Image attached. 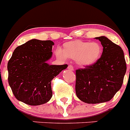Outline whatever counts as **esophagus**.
<instances>
[{"instance_id": "esophagus-1", "label": "esophagus", "mask_w": 130, "mask_h": 130, "mask_svg": "<svg viewBox=\"0 0 130 130\" xmlns=\"http://www.w3.org/2000/svg\"><path fill=\"white\" fill-rule=\"evenodd\" d=\"M68 68L69 70H71V71L74 70V68H73V67L72 66H71V65H69L68 67Z\"/></svg>"}]
</instances>
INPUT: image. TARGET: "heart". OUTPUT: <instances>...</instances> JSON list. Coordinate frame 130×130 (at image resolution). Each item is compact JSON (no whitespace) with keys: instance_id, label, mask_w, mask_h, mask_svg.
I'll return each mask as SVG.
<instances>
[{"instance_id":"b5f03b06","label":"heart","mask_w":130,"mask_h":130,"mask_svg":"<svg viewBox=\"0 0 130 130\" xmlns=\"http://www.w3.org/2000/svg\"><path fill=\"white\" fill-rule=\"evenodd\" d=\"M64 49L57 48L56 54L60 58L66 59L68 57L75 60L81 66H89L98 61L102 56V47L98 42L73 41L66 43Z\"/></svg>"}]
</instances>
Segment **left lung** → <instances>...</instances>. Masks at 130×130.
<instances>
[{
	"label": "left lung",
	"mask_w": 130,
	"mask_h": 130,
	"mask_svg": "<svg viewBox=\"0 0 130 130\" xmlns=\"http://www.w3.org/2000/svg\"><path fill=\"white\" fill-rule=\"evenodd\" d=\"M103 46L98 61L76 70L75 92L87 104L109 102L121 88L126 72L124 51L119 45L103 36L95 38Z\"/></svg>",
	"instance_id": "8db88e82"
}]
</instances>
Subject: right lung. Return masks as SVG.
I'll list each match as a JSON object with an SVG mask.
<instances>
[{
    "mask_svg": "<svg viewBox=\"0 0 130 130\" xmlns=\"http://www.w3.org/2000/svg\"><path fill=\"white\" fill-rule=\"evenodd\" d=\"M54 42L32 39L16 47L8 63V83L13 95L30 105L45 104L53 96L51 81L67 64L50 65Z\"/></svg>",
    "mask_w": 130,
    "mask_h": 130,
    "instance_id": "1",
    "label": "right lung"
}]
</instances>
